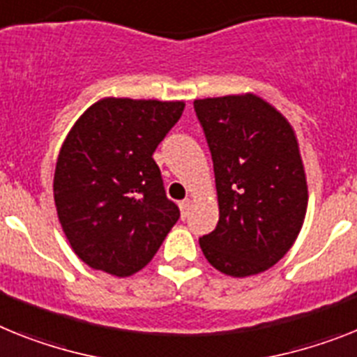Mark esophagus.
Segmentation results:
<instances>
[{
    "mask_svg": "<svg viewBox=\"0 0 357 357\" xmlns=\"http://www.w3.org/2000/svg\"><path fill=\"white\" fill-rule=\"evenodd\" d=\"M190 206H192V199H183V202H179V211H181V218H183V220L188 215Z\"/></svg>",
    "mask_w": 357,
    "mask_h": 357,
    "instance_id": "esophagus-1",
    "label": "esophagus"
}]
</instances>
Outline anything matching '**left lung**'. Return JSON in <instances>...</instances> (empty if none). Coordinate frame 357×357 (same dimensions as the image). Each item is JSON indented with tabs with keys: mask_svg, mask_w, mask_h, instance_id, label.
Wrapping results in <instances>:
<instances>
[{
	"mask_svg": "<svg viewBox=\"0 0 357 357\" xmlns=\"http://www.w3.org/2000/svg\"><path fill=\"white\" fill-rule=\"evenodd\" d=\"M214 161L220 221L199 238L206 261L232 278L261 274L294 245L308 187L289 119L259 96L194 101Z\"/></svg>",
	"mask_w": 357,
	"mask_h": 357,
	"instance_id": "1",
	"label": "left lung"
}]
</instances>
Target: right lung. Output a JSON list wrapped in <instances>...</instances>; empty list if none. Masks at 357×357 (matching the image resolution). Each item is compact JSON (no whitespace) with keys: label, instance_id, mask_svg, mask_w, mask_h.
Masks as SVG:
<instances>
[{"label":"right lung","instance_id":"add662e5","mask_svg":"<svg viewBox=\"0 0 357 357\" xmlns=\"http://www.w3.org/2000/svg\"><path fill=\"white\" fill-rule=\"evenodd\" d=\"M183 109V101L103 98L72 125L56 161L54 203L72 250L91 268L136 274L178 221L152 154Z\"/></svg>","mask_w":357,"mask_h":357}]
</instances>
